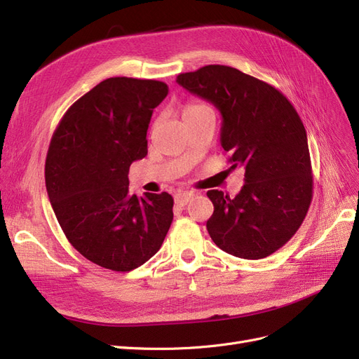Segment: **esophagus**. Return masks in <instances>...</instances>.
I'll use <instances>...</instances> for the list:
<instances>
[{
    "mask_svg": "<svg viewBox=\"0 0 359 359\" xmlns=\"http://www.w3.org/2000/svg\"><path fill=\"white\" fill-rule=\"evenodd\" d=\"M192 196H194V192H191V191H180V192H177L175 195V203L177 205L183 207V205H187L191 201Z\"/></svg>",
    "mask_w": 359,
    "mask_h": 359,
    "instance_id": "34e87169",
    "label": "esophagus"
}]
</instances>
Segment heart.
<instances>
[{
    "label": "heart",
    "instance_id": "1",
    "mask_svg": "<svg viewBox=\"0 0 359 359\" xmlns=\"http://www.w3.org/2000/svg\"><path fill=\"white\" fill-rule=\"evenodd\" d=\"M207 111H211L208 104H205V103H203V102H192V103H188L187 106H184V109H183V118L192 116V115H198V114H203V112H207Z\"/></svg>",
    "mask_w": 359,
    "mask_h": 359
}]
</instances>
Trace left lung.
<instances>
[{
    "instance_id": "left-lung-1",
    "label": "left lung",
    "mask_w": 359,
    "mask_h": 359,
    "mask_svg": "<svg viewBox=\"0 0 359 359\" xmlns=\"http://www.w3.org/2000/svg\"><path fill=\"white\" fill-rule=\"evenodd\" d=\"M176 81L222 114L220 143L231 168H244L235 198L211 189L207 231L226 253L257 260L287 244L306 217L313 177L306 130L294 106L271 84L231 66L208 65Z\"/></svg>"
}]
</instances>
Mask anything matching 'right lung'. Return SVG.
<instances>
[{
  "mask_svg": "<svg viewBox=\"0 0 359 359\" xmlns=\"http://www.w3.org/2000/svg\"><path fill=\"white\" fill-rule=\"evenodd\" d=\"M167 95L163 81L108 78L79 97L53 133L46 158L51 207L72 247L104 269L142 266L172 222L170 194H128L130 165L148 154L151 116Z\"/></svg>",
  "mask_w": 359,
  "mask_h": 359,
  "instance_id": "obj_1",
  "label": "right lung"
}]
</instances>
